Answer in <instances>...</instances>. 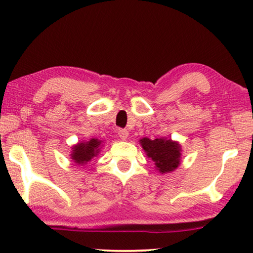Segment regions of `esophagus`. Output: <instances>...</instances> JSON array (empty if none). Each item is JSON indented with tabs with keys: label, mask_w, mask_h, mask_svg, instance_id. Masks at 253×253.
I'll use <instances>...</instances> for the list:
<instances>
[{
	"label": "esophagus",
	"mask_w": 253,
	"mask_h": 253,
	"mask_svg": "<svg viewBox=\"0 0 253 253\" xmlns=\"http://www.w3.org/2000/svg\"><path fill=\"white\" fill-rule=\"evenodd\" d=\"M119 136L122 140H126L127 136H129V131L126 130V129H120L119 130Z\"/></svg>",
	"instance_id": "34e87169"
}]
</instances>
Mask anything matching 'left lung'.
<instances>
[{
    "label": "left lung",
    "mask_w": 253,
    "mask_h": 253,
    "mask_svg": "<svg viewBox=\"0 0 253 253\" xmlns=\"http://www.w3.org/2000/svg\"><path fill=\"white\" fill-rule=\"evenodd\" d=\"M140 145L161 174L174 171L181 164V145L176 141L166 138H157L154 140L143 138Z\"/></svg>",
    "instance_id": "left-lung-1"
}]
</instances>
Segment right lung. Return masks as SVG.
I'll return each instance as SVG.
<instances>
[{
	"mask_svg": "<svg viewBox=\"0 0 253 253\" xmlns=\"http://www.w3.org/2000/svg\"><path fill=\"white\" fill-rule=\"evenodd\" d=\"M100 145H101V140L92 138L88 141H83V143H78L72 147L71 152V159L74 160L75 164L77 165H85L88 161L92 160L98 155L100 152Z\"/></svg>",
	"mask_w": 253,
	"mask_h": 253,
	"instance_id": "add662e5",
	"label": "right lung"
}]
</instances>
